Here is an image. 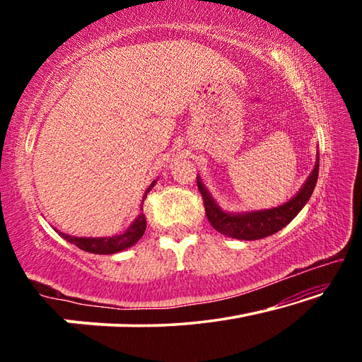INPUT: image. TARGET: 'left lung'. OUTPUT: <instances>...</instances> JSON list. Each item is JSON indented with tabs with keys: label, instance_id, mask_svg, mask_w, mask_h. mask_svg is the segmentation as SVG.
Masks as SVG:
<instances>
[{
	"label": "left lung",
	"instance_id": "8db88e82",
	"mask_svg": "<svg viewBox=\"0 0 362 362\" xmlns=\"http://www.w3.org/2000/svg\"><path fill=\"white\" fill-rule=\"evenodd\" d=\"M317 174H320V153H317L315 169L311 170V174L303 183V187L298 189V193L292 199L287 201L283 206L273 207V209L243 214H230L220 209V206L214 201L211 193L207 192L204 183L201 182L199 175L196 177V180H198V188L201 196H203L207 220H209V223L214 228L218 233H222V235L236 238V240L254 241L274 235L281 228H284L287 223L292 222L293 217L303 209V206L308 203L311 194H313Z\"/></svg>",
	"mask_w": 362,
	"mask_h": 362
}]
</instances>
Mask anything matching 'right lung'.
Masks as SVG:
<instances>
[{
  "instance_id": "right-lung-1",
  "label": "right lung",
  "mask_w": 362,
  "mask_h": 362,
  "mask_svg": "<svg viewBox=\"0 0 362 362\" xmlns=\"http://www.w3.org/2000/svg\"><path fill=\"white\" fill-rule=\"evenodd\" d=\"M155 183H156V180H153L151 185L146 188V192L144 194V201L146 198V194L150 193V189L155 187ZM140 211H144L142 207H140ZM145 228H146V220H145L144 212H140L139 217L129 225V228H127L124 233H121V235H116V236H107V238H78V236L65 235V233H60V231H59V235L62 236L64 240L69 241V243L75 244L76 247L86 250V252L108 255V254L121 252V250H124L127 247L134 246V244H136L140 240V238L144 236Z\"/></svg>"
}]
</instances>
